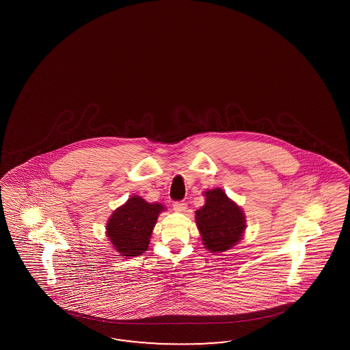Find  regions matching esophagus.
I'll list each match as a JSON object with an SVG mask.
<instances>
[{"label": "esophagus", "mask_w": 350, "mask_h": 350, "mask_svg": "<svg viewBox=\"0 0 350 350\" xmlns=\"http://www.w3.org/2000/svg\"><path fill=\"white\" fill-rule=\"evenodd\" d=\"M173 209L178 213L185 212L187 209V204L185 202H173Z\"/></svg>", "instance_id": "34e87169"}]
</instances>
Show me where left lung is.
Instances as JSON below:
<instances>
[{
	"mask_svg": "<svg viewBox=\"0 0 350 350\" xmlns=\"http://www.w3.org/2000/svg\"><path fill=\"white\" fill-rule=\"evenodd\" d=\"M205 205L196 211L202 244L211 253H222L237 244L246 228L245 214L222 189L204 192Z\"/></svg>",
	"mask_w": 350,
	"mask_h": 350,
	"instance_id": "left-lung-1",
	"label": "left lung"
}]
</instances>
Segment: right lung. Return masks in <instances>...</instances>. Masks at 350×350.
Instances as JSON below:
<instances>
[{"instance_id":"right-lung-1","label":"right lung","mask_w":350,"mask_h":350,"mask_svg":"<svg viewBox=\"0 0 350 350\" xmlns=\"http://www.w3.org/2000/svg\"><path fill=\"white\" fill-rule=\"evenodd\" d=\"M159 202H148L132 196L119 206L106 223V236L122 256H138L148 250V243L160 212Z\"/></svg>"}]
</instances>
